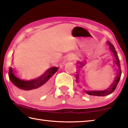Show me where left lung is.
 Wrapping results in <instances>:
<instances>
[{
	"mask_svg": "<svg viewBox=\"0 0 128 128\" xmlns=\"http://www.w3.org/2000/svg\"><path fill=\"white\" fill-rule=\"evenodd\" d=\"M107 43L108 44V47H109V49L110 51H111V55L112 56V58H113V64L114 66L116 67V76L114 79V80L113 83H112L109 88H108L107 89H105L104 90H91V91H88L85 89L83 88L84 92H85L86 94L90 95H94V96H106V95H108L110 94H111L112 92H114V90H115L117 85L119 81L120 80L121 75V67H120V60L118 59V53L116 51L115 48H114V45L111 43V42H109V41H107ZM78 63L80 64L79 66L80 68H82V67L86 65V62H78ZM76 76V81L77 83L78 84V86L81 88H82L81 86L79 85V72H77Z\"/></svg>",
	"mask_w": 128,
	"mask_h": 128,
	"instance_id": "left-lung-1",
	"label": "left lung"
}]
</instances>
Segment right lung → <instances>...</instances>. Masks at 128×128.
Wrapping results in <instances>:
<instances>
[{"label": "right lung", "instance_id": "add662e5", "mask_svg": "<svg viewBox=\"0 0 128 128\" xmlns=\"http://www.w3.org/2000/svg\"><path fill=\"white\" fill-rule=\"evenodd\" d=\"M58 69V67H51L38 78L30 80H24L17 77L16 75L15 69L10 66L9 69L8 76L12 83L20 89L24 91L32 90L36 92L48 81V80L57 72Z\"/></svg>", "mask_w": 128, "mask_h": 128}]
</instances>
